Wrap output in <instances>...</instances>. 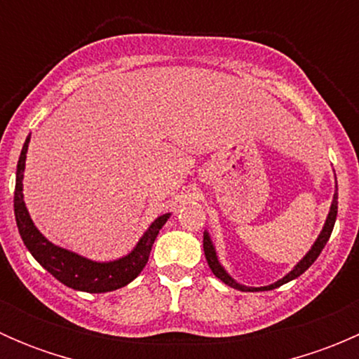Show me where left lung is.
<instances>
[{
    "label": "left lung",
    "mask_w": 359,
    "mask_h": 359,
    "mask_svg": "<svg viewBox=\"0 0 359 359\" xmlns=\"http://www.w3.org/2000/svg\"><path fill=\"white\" fill-rule=\"evenodd\" d=\"M337 200H339V196H337V177H335V193H334V200H332V205H330V212H328L327 215V220H325L323 224V229H321V233L318 234L316 241L313 243V247H311L309 252L306 253V255L302 257V259L299 260V262L293 266V269L290 273L285 274L281 280H278L276 283H271L267 285V287H247V285H241L238 283L236 280H234L233 276H231L229 273L226 271V267L220 264L219 260V255H217V250H215V245H213L212 238H210V233L208 231H205L203 233V250H205V257H206V262H208L210 269H212V273L215 274L217 278H219L222 283H226L227 287L231 288H236V290L240 292H266V290H273V288H278L281 287V285L288 283V281L295 280V278H299L300 274L304 273V271H307L311 267V264L314 262V260L318 259V255L321 253V250L325 248V245H327V241L330 240V234L332 231H334V226H335V219H337Z\"/></svg>",
    "instance_id": "obj_1"
}]
</instances>
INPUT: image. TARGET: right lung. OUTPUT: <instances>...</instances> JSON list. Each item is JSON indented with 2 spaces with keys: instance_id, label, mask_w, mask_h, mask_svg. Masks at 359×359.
Returning a JSON list of instances; mask_svg holds the SVG:
<instances>
[{
  "instance_id": "right-lung-1",
  "label": "right lung",
  "mask_w": 359,
  "mask_h": 359,
  "mask_svg": "<svg viewBox=\"0 0 359 359\" xmlns=\"http://www.w3.org/2000/svg\"><path fill=\"white\" fill-rule=\"evenodd\" d=\"M29 142H31V135H27L22 151H20L19 163H17L15 194H13L17 227H19L20 238H22L25 248L53 278H57L60 283L72 288V290L104 293L118 290V288L132 283L139 276L140 271L146 267L159 229L165 226L172 213H163L158 219H154V222H151V226L140 236V240L137 241L132 252L119 257V259L99 262V260H92L88 257L79 255L72 250L59 247V245L48 241L39 233V229L34 226L31 215H29L27 206H25L22 182Z\"/></svg>"
}]
</instances>
